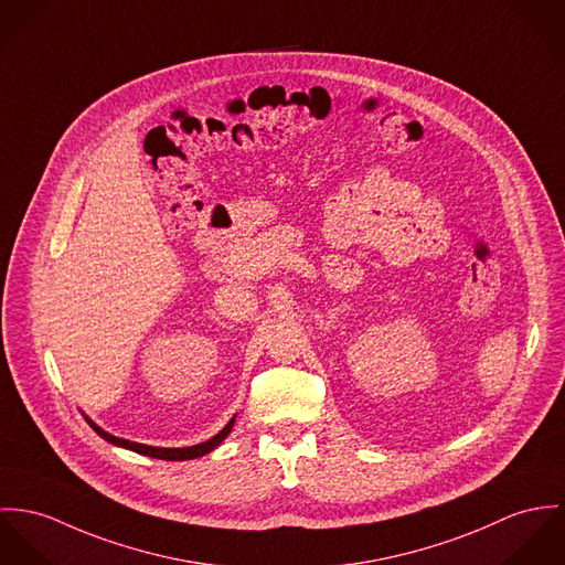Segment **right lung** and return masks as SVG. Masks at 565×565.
I'll return each mask as SVG.
<instances>
[{"mask_svg": "<svg viewBox=\"0 0 565 565\" xmlns=\"http://www.w3.org/2000/svg\"><path fill=\"white\" fill-rule=\"evenodd\" d=\"M86 423L93 427V431H97V436L115 444V446H121V448H129L134 452H140V455H147V457H156V459H167V461H184V459H196V457H203L207 452H212L216 446H221V441L230 436L234 423H236V416L214 436V438L207 439V441H201V444H194V446H184V448H162V446H149V444H138V441H129L126 438H117L108 431H104L97 423H93L86 414H84Z\"/></svg>", "mask_w": 565, "mask_h": 565, "instance_id": "right-lung-1", "label": "right lung"}]
</instances>
